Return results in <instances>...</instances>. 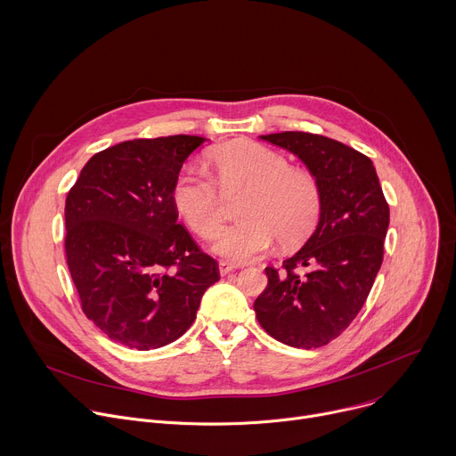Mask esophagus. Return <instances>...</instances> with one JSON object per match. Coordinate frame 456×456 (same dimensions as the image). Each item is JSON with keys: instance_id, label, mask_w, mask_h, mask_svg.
<instances>
[{"instance_id": "esophagus-1", "label": "esophagus", "mask_w": 456, "mask_h": 456, "mask_svg": "<svg viewBox=\"0 0 456 456\" xmlns=\"http://www.w3.org/2000/svg\"><path fill=\"white\" fill-rule=\"evenodd\" d=\"M236 269H238V265H236V264H231V262H220V264H218V271H220L222 276L231 274V273H234Z\"/></svg>"}]
</instances>
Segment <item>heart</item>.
Returning <instances> with one entry per match:
<instances>
[{"label": "heart", "mask_w": 456, "mask_h": 456, "mask_svg": "<svg viewBox=\"0 0 456 456\" xmlns=\"http://www.w3.org/2000/svg\"><path fill=\"white\" fill-rule=\"evenodd\" d=\"M208 167L224 191L245 189L240 206L243 220L220 229L211 248L234 262L265 254L276 240L281 247L303 243L321 213L315 178L289 160L252 141H234L208 155ZM173 204L187 225L204 238L222 222V199L216 185L202 173L183 169L171 189Z\"/></svg>", "instance_id": "heart-1"}]
</instances>
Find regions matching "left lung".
Segmentation results:
<instances>
[{"label":"left lung","mask_w":456,"mask_h":456,"mask_svg":"<svg viewBox=\"0 0 456 456\" xmlns=\"http://www.w3.org/2000/svg\"><path fill=\"white\" fill-rule=\"evenodd\" d=\"M296 155L315 178L321 213L306 243L267 267V289L254 301L269 336L294 348L336 339L362 308L382 264L389 208L373 162L334 139L303 132L262 135Z\"/></svg>","instance_id":"1"}]
</instances>
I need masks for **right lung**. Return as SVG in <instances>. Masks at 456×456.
I'll return each instance as SVG.
<instances>
[{
	"label": "right lung",
	"mask_w": 456,
	"mask_h": 456,
	"mask_svg": "<svg viewBox=\"0 0 456 456\" xmlns=\"http://www.w3.org/2000/svg\"><path fill=\"white\" fill-rule=\"evenodd\" d=\"M208 139H135L95 153L67 197L69 269L86 317L111 341L155 350L176 341L218 281L215 259L176 220L171 189ZM179 271L173 275L167 269Z\"/></svg>",
	"instance_id": "obj_1"
}]
</instances>
